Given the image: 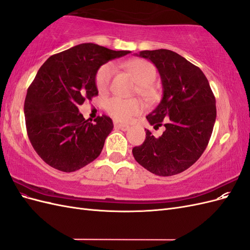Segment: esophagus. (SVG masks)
Returning a JSON list of instances; mask_svg holds the SVG:
<instances>
[{"mask_svg": "<svg viewBox=\"0 0 250 250\" xmlns=\"http://www.w3.org/2000/svg\"><path fill=\"white\" fill-rule=\"evenodd\" d=\"M115 127H116V128H119V129L123 130V131H127V130L130 128L129 126L125 125V124H115Z\"/></svg>", "mask_w": 250, "mask_h": 250, "instance_id": "obj_1", "label": "esophagus"}]
</instances>
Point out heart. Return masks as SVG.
<instances>
[{"instance_id": "obj_1", "label": "heart", "mask_w": 250, "mask_h": 250, "mask_svg": "<svg viewBox=\"0 0 250 250\" xmlns=\"http://www.w3.org/2000/svg\"><path fill=\"white\" fill-rule=\"evenodd\" d=\"M126 69L140 84L139 94L147 101L153 100L156 92L151 84L156 78L154 65L145 59H134L126 63ZM115 70V65L112 63H105L98 70L95 83L100 93H106L109 89ZM105 109L115 120L120 122H129L132 118L141 115L144 111V105L138 99L125 100L121 98H110L105 103Z\"/></svg>"}]
</instances>
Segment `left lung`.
Returning <instances> with one entry per match:
<instances>
[{"label":"left lung","instance_id":"8db88e82","mask_svg":"<svg viewBox=\"0 0 250 250\" xmlns=\"http://www.w3.org/2000/svg\"><path fill=\"white\" fill-rule=\"evenodd\" d=\"M135 55L150 60L160 73L163 98L146 119L154 129L166 121V129L160 138L145 129V141L132 154L155 175H175L197 162L208 146L217 115L215 96L203 72L177 53L160 49Z\"/></svg>","mask_w":250,"mask_h":250}]
</instances>
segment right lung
I'll use <instances>...</instances> for the list:
<instances>
[{
    "label": "right lung",
    "mask_w": 250,
    "mask_h": 250,
    "mask_svg": "<svg viewBox=\"0 0 250 250\" xmlns=\"http://www.w3.org/2000/svg\"><path fill=\"white\" fill-rule=\"evenodd\" d=\"M128 53L81 43L52 55L41 66L27 90L24 112L28 138L44 163L74 172L100 155L112 121L103 115L88 122L78 106L98 95L99 67Z\"/></svg>",
    "instance_id": "1"
}]
</instances>
